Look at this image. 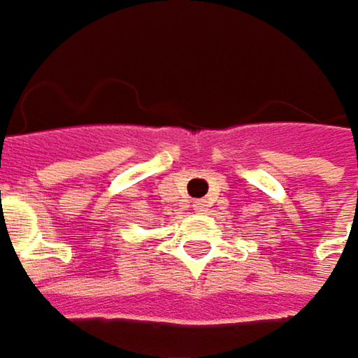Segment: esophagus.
Returning a JSON list of instances; mask_svg holds the SVG:
<instances>
[{
	"instance_id": "obj_1",
	"label": "esophagus",
	"mask_w": 358,
	"mask_h": 358,
	"mask_svg": "<svg viewBox=\"0 0 358 358\" xmlns=\"http://www.w3.org/2000/svg\"><path fill=\"white\" fill-rule=\"evenodd\" d=\"M208 208V204L204 202V200H197V202H193V210L195 213H204Z\"/></svg>"
}]
</instances>
